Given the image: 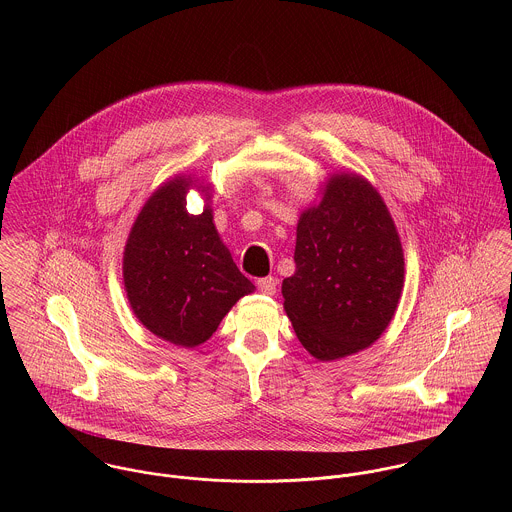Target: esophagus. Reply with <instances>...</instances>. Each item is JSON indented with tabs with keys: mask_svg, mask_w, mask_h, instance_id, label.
I'll list each match as a JSON object with an SVG mask.
<instances>
[{
	"mask_svg": "<svg viewBox=\"0 0 512 512\" xmlns=\"http://www.w3.org/2000/svg\"><path fill=\"white\" fill-rule=\"evenodd\" d=\"M256 284H258V290L262 293H266V295H274V293H276V288H278V280H276V278H272V276H268V278H260Z\"/></svg>",
	"mask_w": 512,
	"mask_h": 512,
	"instance_id": "1",
	"label": "esophagus"
}]
</instances>
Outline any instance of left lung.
Wrapping results in <instances>:
<instances>
[{
  "label": "left lung",
  "mask_w": 512,
  "mask_h": 512,
  "mask_svg": "<svg viewBox=\"0 0 512 512\" xmlns=\"http://www.w3.org/2000/svg\"><path fill=\"white\" fill-rule=\"evenodd\" d=\"M295 272L284 309L299 343L319 361L372 345L404 286L402 244L384 201L359 175H335L297 222Z\"/></svg>",
  "instance_id": "left-lung-1"
}]
</instances>
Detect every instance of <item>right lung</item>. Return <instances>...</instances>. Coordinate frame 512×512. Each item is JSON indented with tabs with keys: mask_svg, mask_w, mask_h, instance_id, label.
Listing matches in <instances>:
<instances>
[{
	"mask_svg": "<svg viewBox=\"0 0 512 512\" xmlns=\"http://www.w3.org/2000/svg\"><path fill=\"white\" fill-rule=\"evenodd\" d=\"M189 185L173 179L147 199L126 244L124 284L153 335L193 349L254 286L220 242L211 209L187 211Z\"/></svg>",
	"mask_w": 512,
	"mask_h": 512,
	"instance_id": "add662e5",
	"label": "right lung"
}]
</instances>
